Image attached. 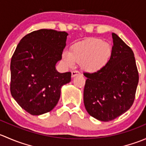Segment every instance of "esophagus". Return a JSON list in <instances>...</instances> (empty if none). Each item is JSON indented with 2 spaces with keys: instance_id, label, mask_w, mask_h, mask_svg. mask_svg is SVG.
Segmentation results:
<instances>
[{
  "instance_id": "1",
  "label": "esophagus",
  "mask_w": 146,
  "mask_h": 146,
  "mask_svg": "<svg viewBox=\"0 0 146 146\" xmlns=\"http://www.w3.org/2000/svg\"><path fill=\"white\" fill-rule=\"evenodd\" d=\"M78 75H80V73L79 71H78V70H73V71H72L71 73L72 78L75 77V76H78Z\"/></svg>"
}]
</instances>
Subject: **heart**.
Instances as JSON below:
<instances>
[{"label":"heart","instance_id":"obj_1","mask_svg":"<svg viewBox=\"0 0 146 146\" xmlns=\"http://www.w3.org/2000/svg\"><path fill=\"white\" fill-rule=\"evenodd\" d=\"M112 49L108 42L92 38L74 44L70 51H64L62 58L66 65L73 66L76 62H81V66L88 72L101 70L110 61Z\"/></svg>","mask_w":146,"mask_h":146}]
</instances>
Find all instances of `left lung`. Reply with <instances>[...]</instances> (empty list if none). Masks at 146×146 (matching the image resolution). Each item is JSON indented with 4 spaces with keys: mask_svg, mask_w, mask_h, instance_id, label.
Wrapping results in <instances>:
<instances>
[{
    "mask_svg": "<svg viewBox=\"0 0 146 146\" xmlns=\"http://www.w3.org/2000/svg\"><path fill=\"white\" fill-rule=\"evenodd\" d=\"M108 64L98 71L85 73L83 100L87 111L102 121L117 118L131 108L138 83L134 54L115 33Z\"/></svg>",
    "mask_w": 146,
    "mask_h": 146,
    "instance_id": "8db88e82",
    "label": "left lung"
}]
</instances>
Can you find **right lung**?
Returning a JSON list of instances; mask_svg holds the SVG:
<instances>
[{"instance_id": "1", "label": "right lung", "mask_w": 146, "mask_h": 146, "mask_svg": "<svg viewBox=\"0 0 146 146\" xmlns=\"http://www.w3.org/2000/svg\"><path fill=\"white\" fill-rule=\"evenodd\" d=\"M68 35L54 29L34 31L20 40L12 56L10 92L32 115L51 111L59 100L61 87L71 80L70 72L56 70Z\"/></svg>"}]
</instances>
